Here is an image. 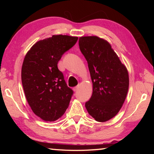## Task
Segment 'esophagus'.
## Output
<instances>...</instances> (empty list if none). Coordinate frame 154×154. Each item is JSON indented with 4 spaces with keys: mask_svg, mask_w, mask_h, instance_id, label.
I'll return each mask as SVG.
<instances>
[{
    "mask_svg": "<svg viewBox=\"0 0 154 154\" xmlns=\"http://www.w3.org/2000/svg\"><path fill=\"white\" fill-rule=\"evenodd\" d=\"M78 89H79V85H77V86H76V87H74L73 88V91H74V92H77Z\"/></svg>",
    "mask_w": 154,
    "mask_h": 154,
    "instance_id": "esophagus-1",
    "label": "esophagus"
}]
</instances>
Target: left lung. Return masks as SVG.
<instances>
[{
    "label": "left lung",
    "instance_id": "1",
    "mask_svg": "<svg viewBox=\"0 0 154 154\" xmlns=\"http://www.w3.org/2000/svg\"><path fill=\"white\" fill-rule=\"evenodd\" d=\"M79 45L88 62L93 84L92 95L85 108L95 120L106 122L116 116L124 103L128 72L106 41L96 36H82Z\"/></svg>",
    "mask_w": 154,
    "mask_h": 154
}]
</instances>
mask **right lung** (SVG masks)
<instances>
[{"label":"right lung","mask_w":154,"mask_h":154,"mask_svg":"<svg viewBox=\"0 0 154 154\" xmlns=\"http://www.w3.org/2000/svg\"><path fill=\"white\" fill-rule=\"evenodd\" d=\"M77 40L76 36L53 35L36 42L25 56L22 82L26 98L34 113L44 121H56L69 105L73 91L58 62Z\"/></svg>","instance_id":"add662e5"}]
</instances>
